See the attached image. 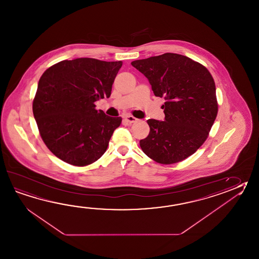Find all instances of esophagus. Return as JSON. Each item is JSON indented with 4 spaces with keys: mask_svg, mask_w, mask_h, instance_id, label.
<instances>
[{
    "mask_svg": "<svg viewBox=\"0 0 259 259\" xmlns=\"http://www.w3.org/2000/svg\"><path fill=\"white\" fill-rule=\"evenodd\" d=\"M124 120L128 122V123H133V122H136L138 121V119H137L136 117L132 116V115H126V116L123 117Z\"/></svg>",
    "mask_w": 259,
    "mask_h": 259,
    "instance_id": "1",
    "label": "esophagus"
}]
</instances>
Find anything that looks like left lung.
I'll return each instance as SVG.
<instances>
[{"mask_svg": "<svg viewBox=\"0 0 259 259\" xmlns=\"http://www.w3.org/2000/svg\"><path fill=\"white\" fill-rule=\"evenodd\" d=\"M164 98L165 119L148 120L150 131L140 140L143 152L160 164L188 158L206 141L218 113L215 82L202 64L177 53L131 63Z\"/></svg>", "mask_w": 259, "mask_h": 259, "instance_id": "left-lung-1", "label": "left lung"}]
</instances>
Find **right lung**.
I'll return each mask as SVG.
<instances>
[{"mask_svg":"<svg viewBox=\"0 0 259 259\" xmlns=\"http://www.w3.org/2000/svg\"><path fill=\"white\" fill-rule=\"evenodd\" d=\"M122 62L93 58L64 60L43 73L33 101V114L47 148L74 166H87L104 154L121 117L96 110L110 98Z\"/></svg>","mask_w":259,"mask_h":259,"instance_id":"add662e5","label":"right lung"}]
</instances>
